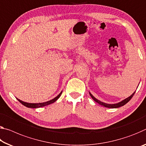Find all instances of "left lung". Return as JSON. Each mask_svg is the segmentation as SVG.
I'll list each match as a JSON object with an SVG mask.
<instances>
[{
    "mask_svg": "<svg viewBox=\"0 0 146 146\" xmlns=\"http://www.w3.org/2000/svg\"><path fill=\"white\" fill-rule=\"evenodd\" d=\"M89 94H90V96L92 97V98L94 99V100L96 101V102H97L98 103H99V105H102V106H105V107H106V108H119V107H120V106H123V105H125L126 103H127L129 102V101L131 100V99L133 98V96H134V94H135V92H134V93L131 95V96H130L129 97H128V98H126V99H125L124 100H123V101H120V102H119V103H115V104H108V103H103V102H102V101H99V100H98V99H96V98H95V97L93 96V95H92L91 93H90V92H89Z\"/></svg>",
    "mask_w": 146,
    "mask_h": 146,
    "instance_id": "left-lung-1",
    "label": "left lung"
}]
</instances>
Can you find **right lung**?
Instances as JSON below:
<instances>
[{"mask_svg":"<svg viewBox=\"0 0 146 146\" xmlns=\"http://www.w3.org/2000/svg\"><path fill=\"white\" fill-rule=\"evenodd\" d=\"M62 93V91L60 93L58 96L56 97V98H54V99H51V100L50 101H46V102H44V103H27V102H24V101H23L21 100H20V99H17L18 101H19V102L23 105L25 106H27L28 108H40V107H43V106H47L50 105V104H52L53 103H54L55 101H56L60 97L61 94Z\"/></svg>","mask_w":146,"mask_h":146,"instance_id":"right-lung-1","label":"right lung"}]
</instances>
